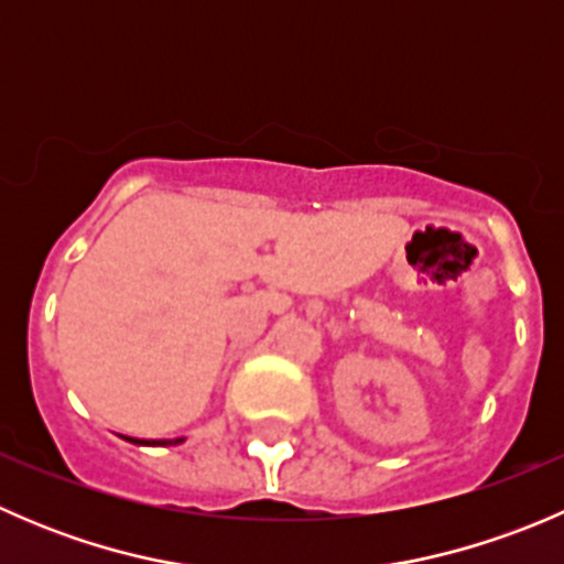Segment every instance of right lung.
<instances>
[{
	"mask_svg": "<svg viewBox=\"0 0 564 564\" xmlns=\"http://www.w3.org/2000/svg\"><path fill=\"white\" fill-rule=\"evenodd\" d=\"M122 440L133 442V445H147V447H169V445H180V442H185V436H180V440H135V436H122Z\"/></svg>",
	"mask_w": 564,
	"mask_h": 564,
	"instance_id": "obj_1",
	"label": "right lung"
}]
</instances>
